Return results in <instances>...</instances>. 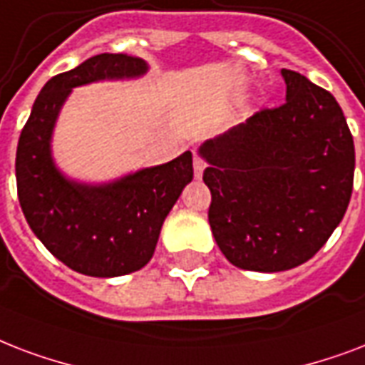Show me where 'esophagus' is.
<instances>
[{
    "label": "esophagus",
    "instance_id": "34e87169",
    "mask_svg": "<svg viewBox=\"0 0 365 365\" xmlns=\"http://www.w3.org/2000/svg\"><path fill=\"white\" fill-rule=\"evenodd\" d=\"M203 169H205V162H203L202 158L194 154V175H196V179H202Z\"/></svg>",
    "mask_w": 365,
    "mask_h": 365
}]
</instances>
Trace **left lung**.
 Segmentation results:
<instances>
[{
	"instance_id": "obj_1",
	"label": "left lung",
	"mask_w": 365,
	"mask_h": 365,
	"mask_svg": "<svg viewBox=\"0 0 365 365\" xmlns=\"http://www.w3.org/2000/svg\"><path fill=\"white\" fill-rule=\"evenodd\" d=\"M285 103L200 146L209 225L234 267L282 272L320 251L343 221L354 140L331 93L282 70Z\"/></svg>"
}]
</instances>
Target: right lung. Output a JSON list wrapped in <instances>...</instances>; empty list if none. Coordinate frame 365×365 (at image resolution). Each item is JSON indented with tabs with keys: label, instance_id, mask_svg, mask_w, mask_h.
<instances>
[{
	"label": "right lung",
	"instance_id": "1",
	"mask_svg": "<svg viewBox=\"0 0 365 365\" xmlns=\"http://www.w3.org/2000/svg\"><path fill=\"white\" fill-rule=\"evenodd\" d=\"M148 72L143 58L103 53L51 78L32 106L16 146V190L32 232L76 272L115 278L150 261L160 230L194 177L192 152L108 182H80L56 168L53 131L74 87L135 80Z\"/></svg>",
	"mask_w": 365,
	"mask_h": 365
}]
</instances>
